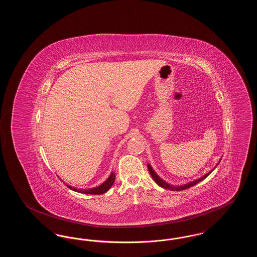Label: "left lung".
Segmentation results:
<instances>
[{
  "label": "left lung",
  "mask_w": 257,
  "mask_h": 257,
  "mask_svg": "<svg viewBox=\"0 0 257 257\" xmlns=\"http://www.w3.org/2000/svg\"><path fill=\"white\" fill-rule=\"evenodd\" d=\"M219 163H220V161H219ZM219 163L217 164V166L219 165ZM217 166H216V167H217ZM216 167H215V168H216ZM147 168H148V171L150 172L152 178L154 179V181H155L156 183L159 185L160 187H162V188H164V189H169V190H171V191H182V190L188 189V188H190V187H193L194 185H196V184L198 183V182L202 181L204 178H206L208 175L212 172V171L215 169V168H214L212 171H209L208 173H206L205 175H203L202 177H200V178H198V179H196V180H194V181H191V182H189V183L184 184V185H171V184L166 182L165 180H163V179L160 177L159 175L155 172V171L153 170V168L151 167L150 164H147Z\"/></svg>",
  "instance_id": "obj_1"
}]
</instances>
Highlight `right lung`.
<instances>
[{"mask_svg":"<svg viewBox=\"0 0 257 257\" xmlns=\"http://www.w3.org/2000/svg\"><path fill=\"white\" fill-rule=\"evenodd\" d=\"M115 179V174L113 171L110 172V176L99 186H96L94 188H90V189H77L71 187L70 185L66 184V186L71 189L72 191L78 192V193H82V194H87V195H102L104 193H106L107 191L110 190V187L112 186V184L114 182Z\"/></svg>","mask_w":257,"mask_h":257,"instance_id":"right-lung-1","label":"right lung"}]
</instances>
